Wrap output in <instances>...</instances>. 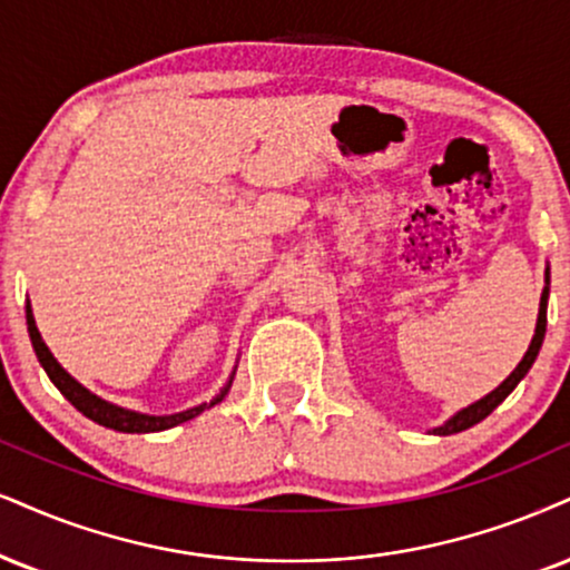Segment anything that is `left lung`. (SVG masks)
Returning a JSON list of instances; mask_svg holds the SVG:
<instances>
[{
    "mask_svg": "<svg viewBox=\"0 0 570 570\" xmlns=\"http://www.w3.org/2000/svg\"><path fill=\"white\" fill-rule=\"evenodd\" d=\"M547 298H550V266H547L544 272V291H542V301H539V317H537V330H533V338L529 343V351L523 354V360L518 362V367L510 372L504 381L497 385L494 391L487 393V396L479 399V402L468 404L465 410L454 412L452 417L446 420V423H441L439 428H433L431 433L435 435H452V433H460V431H468V428H473L475 423H481L483 417H489L491 412L500 406L504 399L510 396L512 391H515V385L523 381L525 372L531 370V364L537 362L539 356V348H542V341H544V333H547Z\"/></svg>",
    "mask_w": 570,
    "mask_h": 570,
    "instance_id": "obj_1",
    "label": "left lung"
}]
</instances>
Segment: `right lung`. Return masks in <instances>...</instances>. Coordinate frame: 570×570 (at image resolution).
<instances>
[{
    "label": "right lung",
    "mask_w": 570,
    "mask_h": 570,
    "mask_svg": "<svg viewBox=\"0 0 570 570\" xmlns=\"http://www.w3.org/2000/svg\"><path fill=\"white\" fill-rule=\"evenodd\" d=\"M26 325H28V335H31V346H33V351H37V360L41 367H45L49 381L55 383V389H58L62 396H66L68 402L83 414V417L95 420L97 425L114 428V431H121V433H158V431H168V428H174V425L187 423V420L198 417L200 412H206L214 404H219L222 399L229 393L232 381H235L237 367L232 370L227 385H224V389L216 393L210 402L189 406V410L177 412V414H145V412H135V410H124V406H118L114 402H105V399L97 396V393L83 389V385L76 381L73 375H68V372L62 370V364L55 360L52 351H49L47 343L41 341V333L37 327V320H33L31 304H26Z\"/></svg>",
    "instance_id": "obj_1"
}]
</instances>
